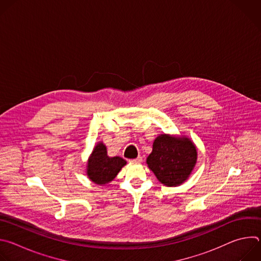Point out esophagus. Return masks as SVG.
Segmentation results:
<instances>
[{
	"label": "esophagus",
	"instance_id": "obj_1",
	"mask_svg": "<svg viewBox=\"0 0 261 261\" xmlns=\"http://www.w3.org/2000/svg\"><path fill=\"white\" fill-rule=\"evenodd\" d=\"M130 162H132V163H141V162H142V158H141V157H138V158H136V159L130 160Z\"/></svg>",
	"mask_w": 261,
	"mask_h": 261
}]
</instances>
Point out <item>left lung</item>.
<instances>
[{"instance_id": "obj_1", "label": "left lung", "mask_w": 261, "mask_h": 261, "mask_svg": "<svg viewBox=\"0 0 261 261\" xmlns=\"http://www.w3.org/2000/svg\"><path fill=\"white\" fill-rule=\"evenodd\" d=\"M197 162V148L187 136L160 134L146 158L158 180L167 187H177L187 180Z\"/></svg>"}]
</instances>
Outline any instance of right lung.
<instances>
[{
  "instance_id": "1",
  "label": "right lung",
  "mask_w": 261,
  "mask_h": 261,
  "mask_svg": "<svg viewBox=\"0 0 261 261\" xmlns=\"http://www.w3.org/2000/svg\"><path fill=\"white\" fill-rule=\"evenodd\" d=\"M126 164V160L119 156L109 157L106 145L102 141H98L88 159L86 172L94 184L104 186L114 180Z\"/></svg>"
}]
</instances>
